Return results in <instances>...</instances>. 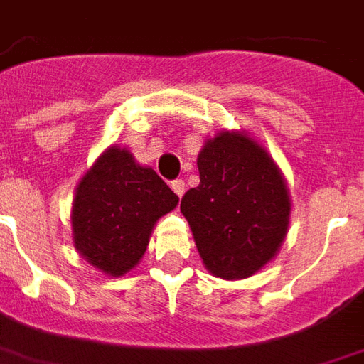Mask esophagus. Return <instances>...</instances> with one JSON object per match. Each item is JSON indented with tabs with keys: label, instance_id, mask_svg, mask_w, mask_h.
I'll return each mask as SVG.
<instances>
[{
	"label": "esophagus",
	"instance_id": "obj_1",
	"mask_svg": "<svg viewBox=\"0 0 364 364\" xmlns=\"http://www.w3.org/2000/svg\"><path fill=\"white\" fill-rule=\"evenodd\" d=\"M171 188H172V192L176 193L178 198H182V196H184V190H186L184 180H174V182L171 184Z\"/></svg>",
	"mask_w": 364,
	"mask_h": 364
}]
</instances>
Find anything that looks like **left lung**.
I'll return each mask as SVG.
<instances>
[{
	"label": "left lung",
	"mask_w": 364,
	"mask_h": 364,
	"mask_svg": "<svg viewBox=\"0 0 364 364\" xmlns=\"http://www.w3.org/2000/svg\"><path fill=\"white\" fill-rule=\"evenodd\" d=\"M199 186L180 211L205 269L224 280L250 278L282 247L291 198L270 153L245 130H218L198 155Z\"/></svg>",
	"instance_id": "1"
}]
</instances>
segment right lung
<instances>
[{"label":"right lung","instance_id":"add662e5","mask_svg":"<svg viewBox=\"0 0 364 364\" xmlns=\"http://www.w3.org/2000/svg\"><path fill=\"white\" fill-rule=\"evenodd\" d=\"M178 205V196L127 147L101 153L76 186L73 244L82 259L120 278L140 263L155 224Z\"/></svg>","mask_w":364,"mask_h":364}]
</instances>
